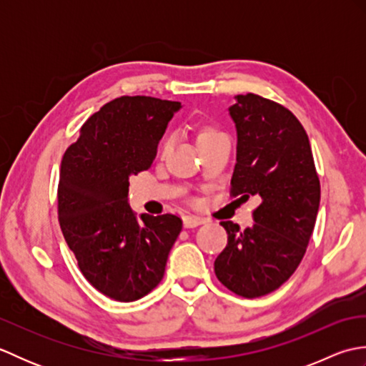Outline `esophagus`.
Returning a JSON list of instances; mask_svg holds the SVG:
<instances>
[{"instance_id":"esophagus-1","label":"esophagus","mask_w":366,"mask_h":366,"mask_svg":"<svg viewBox=\"0 0 366 366\" xmlns=\"http://www.w3.org/2000/svg\"><path fill=\"white\" fill-rule=\"evenodd\" d=\"M201 223H204V219H201V217H197V215L184 217V227L185 228H195Z\"/></svg>"}]
</instances>
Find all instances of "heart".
Here are the masks:
<instances>
[{"instance_id": "b5f03b06", "label": "heart", "mask_w": 366, "mask_h": 366, "mask_svg": "<svg viewBox=\"0 0 366 366\" xmlns=\"http://www.w3.org/2000/svg\"><path fill=\"white\" fill-rule=\"evenodd\" d=\"M215 135H222V132L215 130V129H212V127L201 129V132L198 134V143L204 142V139H207V138H212V137H215Z\"/></svg>"}]
</instances>
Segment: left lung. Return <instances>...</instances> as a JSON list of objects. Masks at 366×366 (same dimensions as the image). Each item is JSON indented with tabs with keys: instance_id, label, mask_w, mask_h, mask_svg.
Wrapping results in <instances>:
<instances>
[{
	"instance_id": "8db88e82",
	"label": "left lung",
	"mask_w": 366,
	"mask_h": 366,
	"mask_svg": "<svg viewBox=\"0 0 366 366\" xmlns=\"http://www.w3.org/2000/svg\"><path fill=\"white\" fill-rule=\"evenodd\" d=\"M229 114L237 130L231 195L259 199L253 227L220 222L228 244L214 270L223 286L254 299L278 290L307 252L321 185L312 146L295 116L274 100L248 92L236 96Z\"/></svg>"
}]
</instances>
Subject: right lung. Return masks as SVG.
<instances>
[{
	"label": "right lung",
	"instance_id": "obj_1",
	"mask_svg": "<svg viewBox=\"0 0 366 366\" xmlns=\"http://www.w3.org/2000/svg\"><path fill=\"white\" fill-rule=\"evenodd\" d=\"M179 108L147 96L114 99L83 124L61 160V231L84 278L113 300H138L162 282L182 229L173 214L137 219L127 201L129 177L151 168Z\"/></svg>",
	"mask_w": 366,
	"mask_h": 366
}]
</instances>
